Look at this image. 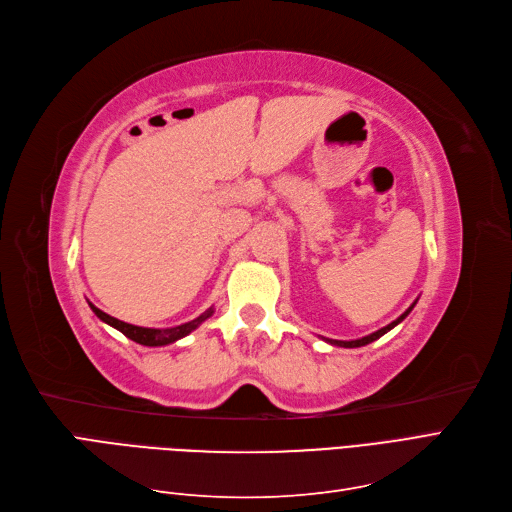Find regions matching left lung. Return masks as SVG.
<instances>
[{
  "label": "left lung",
  "mask_w": 512,
  "mask_h": 512,
  "mask_svg": "<svg viewBox=\"0 0 512 512\" xmlns=\"http://www.w3.org/2000/svg\"><path fill=\"white\" fill-rule=\"evenodd\" d=\"M413 306L415 304H411V308H407L399 318L396 320H392L390 325H386L384 329H380V331H375V333H371V335H367V337H361V339H352V342H339V339H325V342H329V344H333V346H342V348H361V346H367V344H371V342H375V339H380L384 333H388L390 329H394L396 325L401 323V320L413 310Z\"/></svg>",
  "instance_id": "obj_1"
}]
</instances>
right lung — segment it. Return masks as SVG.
Segmentation results:
<instances>
[{"mask_svg":"<svg viewBox=\"0 0 512 512\" xmlns=\"http://www.w3.org/2000/svg\"><path fill=\"white\" fill-rule=\"evenodd\" d=\"M88 306H90V310H92L94 314H97V316L103 320V323H107V325L113 327V329H118V331L124 333L128 339H132V342H137V344H141V346H168V344H175L177 339H181V337L192 333L194 329H198V327L204 323V320L213 314V308H211V310L202 312L198 318L189 320V323L179 325V327H170V329H147V327L128 325V323H124V320L113 318V316L105 314L103 310H99L97 306H92L90 301H88Z\"/></svg>","mask_w":512,"mask_h":512,"instance_id":"obj_1","label":"right lung"}]
</instances>
